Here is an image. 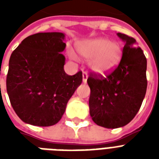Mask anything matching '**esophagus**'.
I'll return each instance as SVG.
<instances>
[{
	"instance_id": "obj_1",
	"label": "esophagus",
	"mask_w": 159,
	"mask_h": 159,
	"mask_svg": "<svg viewBox=\"0 0 159 159\" xmlns=\"http://www.w3.org/2000/svg\"><path fill=\"white\" fill-rule=\"evenodd\" d=\"M87 77H88L87 72H85V71H83V72H82V82H84V83H86V82H87Z\"/></svg>"
}]
</instances>
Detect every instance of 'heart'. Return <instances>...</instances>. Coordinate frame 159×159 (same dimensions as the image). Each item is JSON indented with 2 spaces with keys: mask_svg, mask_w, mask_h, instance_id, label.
<instances>
[{
  "mask_svg": "<svg viewBox=\"0 0 159 159\" xmlns=\"http://www.w3.org/2000/svg\"><path fill=\"white\" fill-rule=\"evenodd\" d=\"M77 51L84 59L92 60L90 67L97 74L104 75L111 72L120 61V46L117 43L111 42L107 39L99 38L84 41L77 45ZM69 56L72 59L77 57L70 51Z\"/></svg>",
  "mask_w": 159,
  "mask_h": 159,
  "instance_id": "1",
  "label": "heart"
}]
</instances>
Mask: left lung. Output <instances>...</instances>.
<instances>
[{"mask_svg": "<svg viewBox=\"0 0 159 159\" xmlns=\"http://www.w3.org/2000/svg\"><path fill=\"white\" fill-rule=\"evenodd\" d=\"M117 35L125 46L118 67L106 75L91 73L90 115L97 125L107 129L123 127L140 109L147 90V59L136 40L125 34Z\"/></svg>", "mask_w": 159, "mask_h": 159, "instance_id": "1", "label": "left lung"}]
</instances>
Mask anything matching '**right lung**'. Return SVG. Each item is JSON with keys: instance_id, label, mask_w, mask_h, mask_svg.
Here are the masks:
<instances>
[{"instance_id": "right-lung-1", "label": "right lung", "mask_w": 159, "mask_h": 159, "mask_svg": "<svg viewBox=\"0 0 159 159\" xmlns=\"http://www.w3.org/2000/svg\"><path fill=\"white\" fill-rule=\"evenodd\" d=\"M64 39L59 32L34 34L11 53L6 90L14 111L25 123L43 127L57 124L82 83L81 71L69 76L63 69Z\"/></svg>"}]
</instances>
